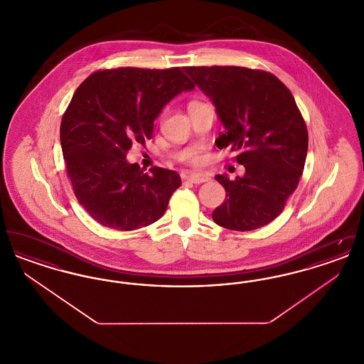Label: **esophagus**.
I'll return each mask as SVG.
<instances>
[{"label":"esophagus","mask_w":364,"mask_h":364,"mask_svg":"<svg viewBox=\"0 0 364 364\" xmlns=\"http://www.w3.org/2000/svg\"><path fill=\"white\" fill-rule=\"evenodd\" d=\"M187 180L191 181V183H193V184H202V183L208 181L210 177H208V174L191 173L187 176Z\"/></svg>","instance_id":"1"}]
</instances>
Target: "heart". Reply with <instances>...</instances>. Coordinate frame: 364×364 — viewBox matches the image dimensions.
Returning a JSON list of instances; mask_svg holds the SVG:
<instances>
[{"mask_svg": "<svg viewBox=\"0 0 364 364\" xmlns=\"http://www.w3.org/2000/svg\"><path fill=\"white\" fill-rule=\"evenodd\" d=\"M192 104H198V102H196V101H193V102H191L190 105H192Z\"/></svg>", "mask_w": 364, "mask_h": 364, "instance_id": "1", "label": "heart"}]
</instances>
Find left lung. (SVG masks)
Instances as JSON below:
<instances>
[{
  "label": "left lung",
  "mask_w": 364,
  "mask_h": 364,
  "mask_svg": "<svg viewBox=\"0 0 364 364\" xmlns=\"http://www.w3.org/2000/svg\"><path fill=\"white\" fill-rule=\"evenodd\" d=\"M215 106L225 131L220 149L236 151L245 174H217L226 199L213 211L217 225L254 230L282 213L303 174L309 132L292 92L266 70L244 67H186Z\"/></svg>",
  "instance_id": "left-lung-1"
}]
</instances>
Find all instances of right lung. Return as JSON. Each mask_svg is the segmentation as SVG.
<instances>
[{
	"mask_svg": "<svg viewBox=\"0 0 364 364\" xmlns=\"http://www.w3.org/2000/svg\"><path fill=\"white\" fill-rule=\"evenodd\" d=\"M193 88L177 67L97 70L77 87L61 120V149L73 193L98 224L135 230L164 215L180 176L156 166L144 173L125 158L153 138L164 106Z\"/></svg>",
	"mask_w": 364,
	"mask_h": 364,
	"instance_id": "obj_1",
	"label": "right lung"
}]
</instances>
